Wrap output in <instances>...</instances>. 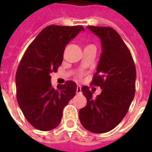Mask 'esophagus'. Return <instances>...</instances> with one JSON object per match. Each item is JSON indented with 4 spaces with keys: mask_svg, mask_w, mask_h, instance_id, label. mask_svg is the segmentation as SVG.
Segmentation results:
<instances>
[{
    "mask_svg": "<svg viewBox=\"0 0 152 152\" xmlns=\"http://www.w3.org/2000/svg\"><path fill=\"white\" fill-rule=\"evenodd\" d=\"M76 93H77L78 94H80L82 93V91H81V86H79V85L76 87Z\"/></svg>",
    "mask_w": 152,
    "mask_h": 152,
    "instance_id": "obj_1",
    "label": "esophagus"
}]
</instances>
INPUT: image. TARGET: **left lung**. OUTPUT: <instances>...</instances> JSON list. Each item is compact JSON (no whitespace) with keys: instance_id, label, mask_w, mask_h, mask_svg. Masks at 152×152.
Segmentation results:
<instances>
[{"instance_id":"8db88e82","label":"left lung","mask_w":152,"mask_h":152,"mask_svg":"<svg viewBox=\"0 0 152 152\" xmlns=\"http://www.w3.org/2000/svg\"><path fill=\"white\" fill-rule=\"evenodd\" d=\"M101 39L102 52L91 84L102 93L96 98L83 86L87 104L80 110L83 127L94 134L113 129L127 114L135 94L136 67L130 51L121 36L110 27L88 26Z\"/></svg>"}]
</instances>
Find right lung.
Segmentation results:
<instances>
[{"label":"right lung","mask_w":152,"mask_h":152,"mask_svg":"<svg viewBox=\"0 0 152 152\" xmlns=\"http://www.w3.org/2000/svg\"><path fill=\"white\" fill-rule=\"evenodd\" d=\"M84 31L82 26L50 25L30 44L17 69L16 96L25 118L37 129L49 131L61 122L63 111L76 92V84L52 87L50 73L62 64L65 47Z\"/></svg>","instance_id":"obj_1"}]
</instances>
